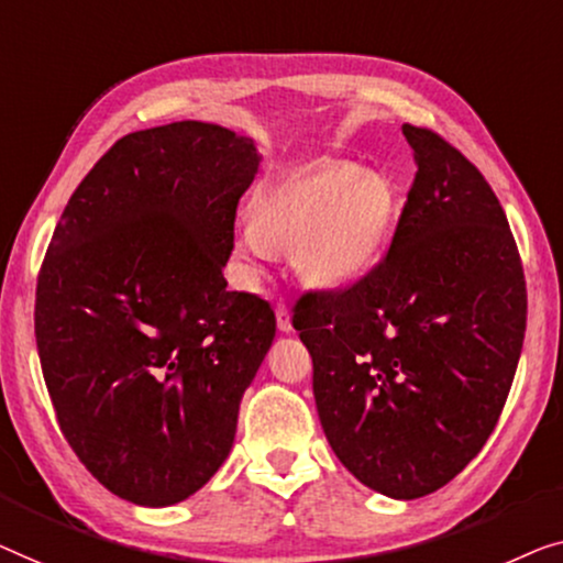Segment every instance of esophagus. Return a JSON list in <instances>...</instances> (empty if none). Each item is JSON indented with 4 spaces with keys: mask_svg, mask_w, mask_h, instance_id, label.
<instances>
[{
    "mask_svg": "<svg viewBox=\"0 0 563 563\" xmlns=\"http://www.w3.org/2000/svg\"><path fill=\"white\" fill-rule=\"evenodd\" d=\"M275 319H278V329L280 331H290V313H288V306L285 303H278L275 306Z\"/></svg>",
    "mask_w": 563,
    "mask_h": 563,
    "instance_id": "1",
    "label": "esophagus"
}]
</instances>
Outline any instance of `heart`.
<instances>
[{
    "mask_svg": "<svg viewBox=\"0 0 563 563\" xmlns=\"http://www.w3.org/2000/svg\"><path fill=\"white\" fill-rule=\"evenodd\" d=\"M398 219V194L385 176L350 165L285 178L250 201V229L236 236L234 257L257 275L271 250H292L308 283L346 285L377 263Z\"/></svg>",
    "mask_w": 563,
    "mask_h": 563,
    "instance_id": "heart-1",
    "label": "heart"
}]
</instances>
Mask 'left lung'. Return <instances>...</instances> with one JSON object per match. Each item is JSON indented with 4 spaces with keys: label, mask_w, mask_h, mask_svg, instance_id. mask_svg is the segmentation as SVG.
<instances>
[{
    "label": "left lung",
    "mask_w": 563,
    "mask_h": 563,
    "mask_svg": "<svg viewBox=\"0 0 563 563\" xmlns=\"http://www.w3.org/2000/svg\"><path fill=\"white\" fill-rule=\"evenodd\" d=\"M416 178L390 250L344 288L306 290L292 327L313 360L323 433L346 470L398 500L437 493L495 431L528 292L500 201L429 126L402 124Z\"/></svg>",
    "instance_id": "left-lung-1"
}]
</instances>
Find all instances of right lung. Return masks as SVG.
<instances>
[{"label":"right lung","instance_id":"obj_1","mask_svg":"<svg viewBox=\"0 0 563 563\" xmlns=\"http://www.w3.org/2000/svg\"><path fill=\"white\" fill-rule=\"evenodd\" d=\"M250 140L173 122L117 140L60 213L37 275L35 342L55 418L109 493L165 508L232 449L275 311L227 290Z\"/></svg>","mask_w":563,"mask_h":563}]
</instances>
